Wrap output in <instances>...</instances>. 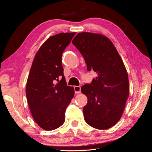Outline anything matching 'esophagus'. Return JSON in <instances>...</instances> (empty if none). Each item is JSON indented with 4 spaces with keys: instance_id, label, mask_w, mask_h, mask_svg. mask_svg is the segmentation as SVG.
I'll return each instance as SVG.
<instances>
[{
    "instance_id": "34e87169",
    "label": "esophagus",
    "mask_w": 152,
    "mask_h": 152,
    "mask_svg": "<svg viewBox=\"0 0 152 152\" xmlns=\"http://www.w3.org/2000/svg\"><path fill=\"white\" fill-rule=\"evenodd\" d=\"M74 90H75V93L76 94L80 93L81 89H80V86H75L74 87Z\"/></svg>"
}]
</instances>
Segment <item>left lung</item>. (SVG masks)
<instances>
[{
  "instance_id": "1",
  "label": "left lung",
  "mask_w": 152,
  "mask_h": 152,
  "mask_svg": "<svg viewBox=\"0 0 152 152\" xmlns=\"http://www.w3.org/2000/svg\"><path fill=\"white\" fill-rule=\"evenodd\" d=\"M88 71L98 76L81 91L87 98L83 113L87 124L98 129L112 127L120 120L129 94L127 72L113 44L107 37L81 32L72 40Z\"/></svg>"
}]
</instances>
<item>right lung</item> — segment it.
Here are the masks:
<instances>
[{
    "instance_id": "add662e5",
    "label": "right lung",
    "mask_w": 152,
    "mask_h": 152,
    "mask_svg": "<svg viewBox=\"0 0 152 152\" xmlns=\"http://www.w3.org/2000/svg\"><path fill=\"white\" fill-rule=\"evenodd\" d=\"M75 34L60 33L49 37L32 62L26 96L32 117L44 130L52 131L63 125L66 109L74 96V88L66 86L61 56Z\"/></svg>"
}]
</instances>
